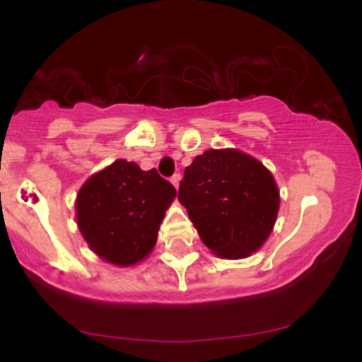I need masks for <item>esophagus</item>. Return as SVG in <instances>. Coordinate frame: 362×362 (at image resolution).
<instances>
[{
	"mask_svg": "<svg viewBox=\"0 0 362 362\" xmlns=\"http://www.w3.org/2000/svg\"><path fill=\"white\" fill-rule=\"evenodd\" d=\"M180 173H175V175H173L172 178H170V182H172L173 184V187H175V189H178V184H180Z\"/></svg>",
	"mask_w": 362,
	"mask_h": 362,
	"instance_id": "1",
	"label": "esophagus"
}]
</instances>
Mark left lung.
Instances as JSON below:
<instances>
[{"instance_id":"8db88e82","label":"left lung","mask_w":362,"mask_h":362,"mask_svg":"<svg viewBox=\"0 0 362 362\" xmlns=\"http://www.w3.org/2000/svg\"><path fill=\"white\" fill-rule=\"evenodd\" d=\"M178 201L211 252L243 259L271 235L279 190L255 158L238 149H209L185 168Z\"/></svg>"}]
</instances>
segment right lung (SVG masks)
<instances>
[{
	"label": "right lung",
	"instance_id": "right-lung-1",
	"mask_svg": "<svg viewBox=\"0 0 362 362\" xmlns=\"http://www.w3.org/2000/svg\"><path fill=\"white\" fill-rule=\"evenodd\" d=\"M177 190L155 168L117 160L91 175L76 197V219L90 248L126 267L144 260L156 243L165 211Z\"/></svg>",
	"mask_w": 362,
	"mask_h": 362
}]
</instances>
